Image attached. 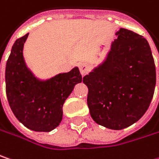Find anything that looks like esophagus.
<instances>
[{
    "instance_id": "1",
    "label": "esophagus",
    "mask_w": 159,
    "mask_h": 159,
    "mask_svg": "<svg viewBox=\"0 0 159 159\" xmlns=\"http://www.w3.org/2000/svg\"><path fill=\"white\" fill-rule=\"evenodd\" d=\"M79 68H80V71L82 76L86 75L89 72V67H88L87 63H85V62H80L79 65Z\"/></svg>"
}]
</instances>
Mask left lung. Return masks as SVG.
Returning a JSON list of instances; mask_svg holds the SVG:
<instances>
[{"label":"left lung","instance_id":"left-lung-1","mask_svg":"<svg viewBox=\"0 0 159 159\" xmlns=\"http://www.w3.org/2000/svg\"><path fill=\"white\" fill-rule=\"evenodd\" d=\"M106 60L83 78L92 119L106 128L123 130L146 113L156 86L150 46L140 35L120 28Z\"/></svg>","mask_w":159,"mask_h":159}]
</instances>
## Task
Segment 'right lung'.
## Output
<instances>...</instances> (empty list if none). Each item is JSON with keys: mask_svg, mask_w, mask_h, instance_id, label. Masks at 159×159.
I'll return each instance as SVG.
<instances>
[{"mask_svg": "<svg viewBox=\"0 0 159 159\" xmlns=\"http://www.w3.org/2000/svg\"><path fill=\"white\" fill-rule=\"evenodd\" d=\"M28 34L15 41L6 63V95L14 115L27 128L51 131L62 119V106L76 84L82 81L79 68L46 80L36 78L27 67L23 47Z\"/></svg>", "mask_w": 159, "mask_h": 159, "instance_id": "add662e5", "label": "right lung"}]
</instances>
